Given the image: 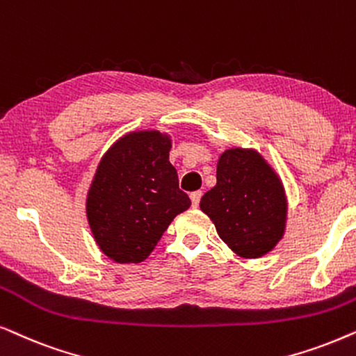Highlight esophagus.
Segmentation results:
<instances>
[{"label": "esophagus", "instance_id": "1", "mask_svg": "<svg viewBox=\"0 0 356 356\" xmlns=\"http://www.w3.org/2000/svg\"><path fill=\"white\" fill-rule=\"evenodd\" d=\"M200 198H202V192L200 191L191 193V200H192V207L193 208L198 207V203H200Z\"/></svg>", "mask_w": 356, "mask_h": 356}]
</instances>
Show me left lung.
Segmentation results:
<instances>
[{"label": "left lung", "mask_w": 356, "mask_h": 356, "mask_svg": "<svg viewBox=\"0 0 356 356\" xmlns=\"http://www.w3.org/2000/svg\"><path fill=\"white\" fill-rule=\"evenodd\" d=\"M216 233L244 259H259L280 243L288 202L280 175L255 149L229 148L216 164V186L200 200Z\"/></svg>", "instance_id": "8db88e82"}]
</instances>
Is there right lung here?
<instances>
[{
    "instance_id": "right-lung-1",
    "label": "right lung",
    "mask_w": 356,
    "mask_h": 356,
    "mask_svg": "<svg viewBox=\"0 0 356 356\" xmlns=\"http://www.w3.org/2000/svg\"><path fill=\"white\" fill-rule=\"evenodd\" d=\"M170 148L168 134L130 131L99 161L86 216L99 249L113 262H143L174 218L191 207L169 163Z\"/></svg>"
}]
</instances>
